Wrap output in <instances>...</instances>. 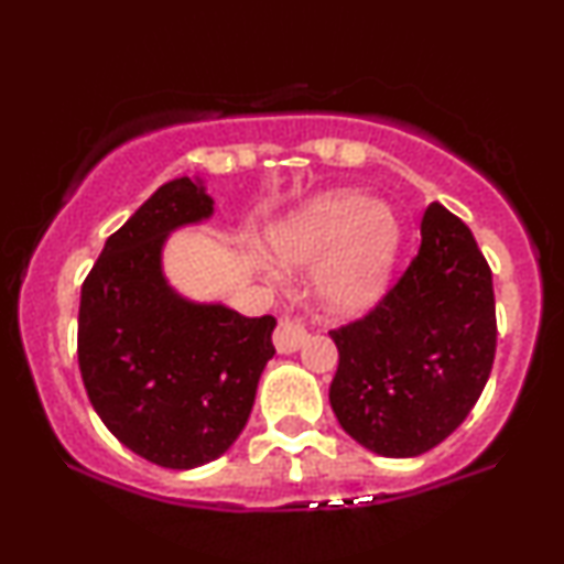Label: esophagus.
Returning <instances> with one entry per match:
<instances>
[{"label":"esophagus","mask_w":564,"mask_h":564,"mask_svg":"<svg viewBox=\"0 0 564 564\" xmlns=\"http://www.w3.org/2000/svg\"><path fill=\"white\" fill-rule=\"evenodd\" d=\"M304 339H307V328L302 326V323L291 321V318H281L278 321V328L273 334V341H275V349L278 352L289 355V352H296L304 345Z\"/></svg>","instance_id":"34e87169"}]
</instances>
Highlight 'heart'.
Returning a JSON list of instances; mask_svg holds the SVG:
<instances>
[{
    "instance_id": "b5f03b06",
    "label": "heart",
    "mask_w": 564,
    "mask_h": 564,
    "mask_svg": "<svg viewBox=\"0 0 564 564\" xmlns=\"http://www.w3.org/2000/svg\"><path fill=\"white\" fill-rule=\"evenodd\" d=\"M273 251L286 268L326 262V302L339 313H364L390 286L398 223L387 206L368 204L358 193H328L278 225Z\"/></svg>"
}]
</instances>
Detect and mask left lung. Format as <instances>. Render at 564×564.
Returning a JSON list of instances; mask_svg holds the SVG:
<instances>
[{
    "instance_id": "left-lung-1",
    "label": "left lung",
    "mask_w": 564,
    "mask_h": 564,
    "mask_svg": "<svg viewBox=\"0 0 564 564\" xmlns=\"http://www.w3.org/2000/svg\"><path fill=\"white\" fill-rule=\"evenodd\" d=\"M328 400L341 430L390 458L422 456L456 430L496 358L494 275L475 236L443 204L422 217V249L364 318L334 328Z\"/></svg>"
}]
</instances>
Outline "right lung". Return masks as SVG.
<instances>
[{"instance_id":"obj_1","label":"right lung","mask_w":564,"mask_h":564,"mask_svg":"<svg viewBox=\"0 0 564 564\" xmlns=\"http://www.w3.org/2000/svg\"><path fill=\"white\" fill-rule=\"evenodd\" d=\"M212 212L200 180L161 185L108 238L82 286L89 403L119 443L166 469L209 464L236 443L275 355L273 315L187 302L166 283V236Z\"/></svg>"}]
</instances>
